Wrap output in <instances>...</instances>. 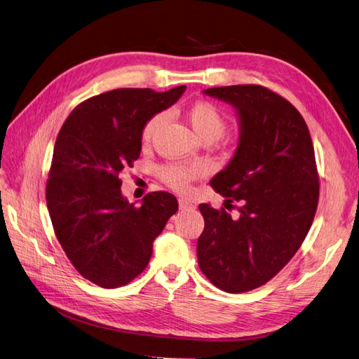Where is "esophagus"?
I'll return each instance as SVG.
<instances>
[{"instance_id":"esophagus-1","label":"esophagus","mask_w":359,"mask_h":359,"mask_svg":"<svg viewBox=\"0 0 359 359\" xmlns=\"http://www.w3.org/2000/svg\"><path fill=\"white\" fill-rule=\"evenodd\" d=\"M178 203H180V210H181V211H189V210H194V208H196V206H194L193 203H190V202L186 201V199H180Z\"/></svg>"}]
</instances>
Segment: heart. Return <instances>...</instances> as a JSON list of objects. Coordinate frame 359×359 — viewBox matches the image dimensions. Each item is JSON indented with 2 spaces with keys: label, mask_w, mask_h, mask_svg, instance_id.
Masks as SVG:
<instances>
[{
  "label": "heart",
  "mask_w": 359,
  "mask_h": 359,
  "mask_svg": "<svg viewBox=\"0 0 359 359\" xmlns=\"http://www.w3.org/2000/svg\"><path fill=\"white\" fill-rule=\"evenodd\" d=\"M165 119V115L158 114L153 116L147 123L142 139L144 142H148L151 137L154 136L157 128ZM187 119L193 128V132L198 135L199 139L203 137H214L219 139L226 130V118L220 112L219 107L210 102H196L193 103L187 109ZM205 168L201 165L194 166H182L177 163H170V165L163 166L160 170L161 178L165 180L166 184L175 190H186L191 180L203 175Z\"/></svg>",
  "instance_id": "1"
}]
</instances>
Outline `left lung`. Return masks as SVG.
<instances>
[{"label":"left lung","mask_w":359,"mask_h":359,"mask_svg":"<svg viewBox=\"0 0 359 359\" xmlns=\"http://www.w3.org/2000/svg\"><path fill=\"white\" fill-rule=\"evenodd\" d=\"M231 104L240 126L233 157L210 181L232 202L201 203L205 227L198 262L214 286L241 293L265 285L298 252L316 214L319 177L309 128L283 97L260 85L203 90Z\"/></svg>","instance_id":"left-lung-1"}]
</instances>
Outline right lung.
<instances>
[{"mask_svg": "<svg viewBox=\"0 0 359 359\" xmlns=\"http://www.w3.org/2000/svg\"><path fill=\"white\" fill-rule=\"evenodd\" d=\"M184 91V85L165 93L107 91L76 106L60 130L46 184L49 215L74 268L102 287H119L142 273L154 240L178 211L166 191L130 203L119 173L139 158L147 123Z\"/></svg>", "mask_w": 359, "mask_h": 359, "instance_id": "add662e5", "label": "right lung"}]
</instances>
